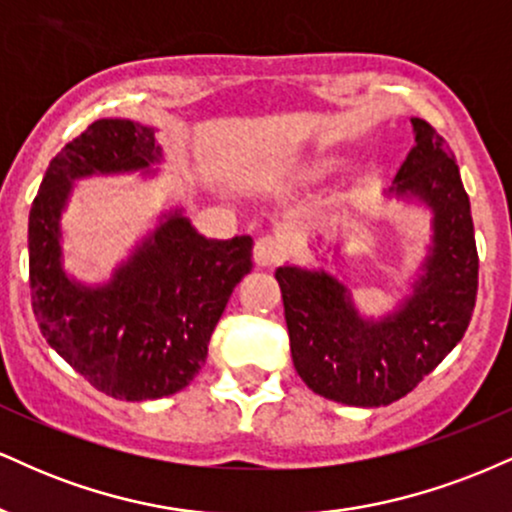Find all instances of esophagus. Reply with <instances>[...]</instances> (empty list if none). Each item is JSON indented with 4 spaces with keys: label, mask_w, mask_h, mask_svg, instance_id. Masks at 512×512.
<instances>
[{
    "label": "esophagus",
    "mask_w": 512,
    "mask_h": 512,
    "mask_svg": "<svg viewBox=\"0 0 512 512\" xmlns=\"http://www.w3.org/2000/svg\"><path fill=\"white\" fill-rule=\"evenodd\" d=\"M285 244L275 237H261L254 244V261L256 266L261 268H270V266H278V263L285 261Z\"/></svg>",
    "instance_id": "34e87169"
}]
</instances>
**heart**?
<instances>
[{
  "instance_id": "obj_1",
  "label": "heart",
  "mask_w": 512,
  "mask_h": 512,
  "mask_svg": "<svg viewBox=\"0 0 512 512\" xmlns=\"http://www.w3.org/2000/svg\"><path fill=\"white\" fill-rule=\"evenodd\" d=\"M340 167V158L335 153H316L311 158H306L294 167L292 177L302 179V182H316V179L328 177L330 172H335Z\"/></svg>"
}]
</instances>
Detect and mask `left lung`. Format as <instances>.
Returning <instances> with one entry per match:
<instances>
[{"label": "left lung", "mask_w": 512, "mask_h": 512, "mask_svg": "<svg viewBox=\"0 0 512 512\" xmlns=\"http://www.w3.org/2000/svg\"><path fill=\"white\" fill-rule=\"evenodd\" d=\"M414 146L388 194L431 210V246L412 290L381 318H364L328 270H275L292 362L323 398L381 407L405 398L462 340L477 302L479 256L470 198L443 136L414 117Z\"/></svg>", "instance_id": "1"}]
</instances>
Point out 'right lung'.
Returning a JSON list of instances; mask_svg holds the SVG:
<instances>
[{
  "label": "right lung",
  "instance_id": "right-lung-1",
  "mask_svg": "<svg viewBox=\"0 0 512 512\" xmlns=\"http://www.w3.org/2000/svg\"><path fill=\"white\" fill-rule=\"evenodd\" d=\"M160 162L155 129L98 119L50 162L28 218L42 338L90 386L126 402L165 398L194 381L227 299L254 266L249 234L206 239L174 208L107 282L83 285L66 275L59 220L76 179L150 172Z\"/></svg>",
  "mask_w": 512,
  "mask_h": 512
}]
</instances>
